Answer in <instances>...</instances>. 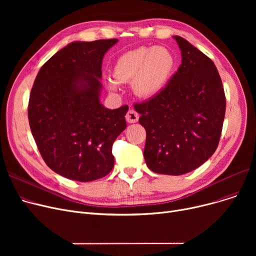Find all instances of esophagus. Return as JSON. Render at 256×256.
<instances>
[{
	"label": "esophagus",
	"instance_id": "obj_1",
	"mask_svg": "<svg viewBox=\"0 0 256 256\" xmlns=\"http://www.w3.org/2000/svg\"><path fill=\"white\" fill-rule=\"evenodd\" d=\"M126 119L128 122H130V124H135V122H137L138 119H139V114H138L135 110L130 109V110H128V112L126 113Z\"/></svg>",
	"mask_w": 256,
	"mask_h": 256
}]
</instances>
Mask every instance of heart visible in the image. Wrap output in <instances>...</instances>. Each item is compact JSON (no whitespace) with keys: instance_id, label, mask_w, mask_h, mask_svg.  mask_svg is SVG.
Wrapping results in <instances>:
<instances>
[{"instance_id":"b5f03b06","label":"heart","mask_w":256,"mask_h":256,"mask_svg":"<svg viewBox=\"0 0 256 256\" xmlns=\"http://www.w3.org/2000/svg\"><path fill=\"white\" fill-rule=\"evenodd\" d=\"M176 67L173 52L165 46H140L121 55L113 68L114 78L106 80L111 91H117L120 83L130 82L138 96L150 98L162 91Z\"/></svg>"}]
</instances>
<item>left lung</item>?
I'll return each mask as SVG.
<instances>
[{
	"instance_id": "obj_1",
	"label": "left lung",
	"mask_w": 256,
	"mask_h": 256,
	"mask_svg": "<svg viewBox=\"0 0 256 256\" xmlns=\"http://www.w3.org/2000/svg\"><path fill=\"white\" fill-rule=\"evenodd\" d=\"M182 64L156 96L135 104L146 130L144 160L152 171L182 176L216 152L226 100L214 62L188 40L173 36Z\"/></svg>"
}]
</instances>
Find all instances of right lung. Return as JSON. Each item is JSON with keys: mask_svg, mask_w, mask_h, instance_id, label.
I'll list each match as a JSON object with an SVG mask.
<instances>
[{"mask_svg": "<svg viewBox=\"0 0 256 256\" xmlns=\"http://www.w3.org/2000/svg\"><path fill=\"white\" fill-rule=\"evenodd\" d=\"M118 39L74 42L40 68L30 94L32 135L46 165L61 176L92 182L114 167L112 145L126 128L128 106L100 102L102 64Z\"/></svg>", "mask_w": 256, "mask_h": 256, "instance_id": "right-lung-1", "label": "right lung"}]
</instances>
